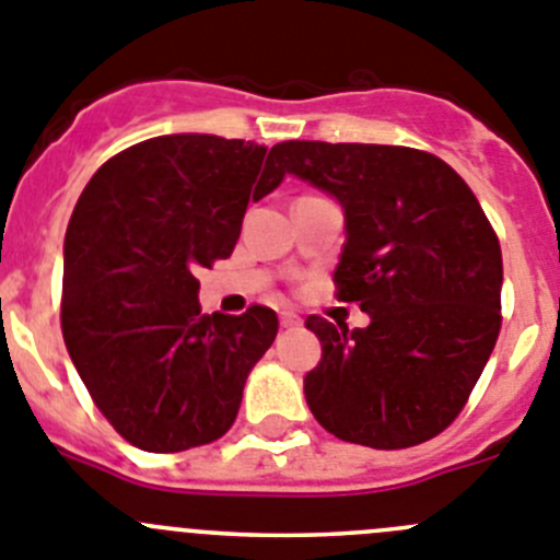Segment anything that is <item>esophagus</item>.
Instances as JSON below:
<instances>
[{"instance_id": "esophagus-1", "label": "esophagus", "mask_w": 560, "mask_h": 560, "mask_svg": "<svg viewBox=\"0 0 560 560\" xmlns=\"http://www.w3.org/2000/svg\"><path fill=\"white\" fill-rule=\"evenodd\" d=\"M279 320H281V326H284V329H299V326H301V317L295 315V312H281Z\"/></svg>"}]
</instances>
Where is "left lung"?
I'll list each match as a JSON object with an SVG mask.
<instances>
[{
	"label": "left lung",
	"instance_id": "left-lung-1",
	"mask_svg": "<svg viewBox=\"0 0 560 560\" xmlns=\"http://www.w3.org/2000/svg\"><path fill=\"white\" fill-rule=\"evenodd\" d=\"M270 170L340 203L337 299L371 324L310 315L320 362L304 376L317 424L371 450H407L466 405L500 335L502 250L466 180L430 153L390 144L281 142Z\"/></svg>",
	"mask_w": 560,
	"mask_h": 560
}]
</instances>
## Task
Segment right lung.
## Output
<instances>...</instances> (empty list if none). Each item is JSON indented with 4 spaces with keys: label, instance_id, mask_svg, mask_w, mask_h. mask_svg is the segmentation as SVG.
Instances as JSON below:
<instances>
[{
    "label": "right lung",
    "instance_id": "obj_1",
    "mask_svg": "<svg viewBox=\"0 0 560 560\" xmlns=\"http://www.w3.org/2000/svg\"><path fill=\"white\" fill-rule=\"evenodd\" d=\"M268 148L211 133L155 136L85 184L63 240V340L114 430L184 452L234 424L279 317L203 315L198 270L234 250L248 200L284 180Z\"/></svg>",
    "mask_w": 560,
    "mask_h": 560
}]
</instances>
